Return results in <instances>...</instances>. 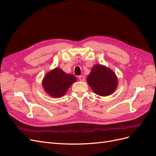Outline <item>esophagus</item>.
<instances>
[{"label": "esophagus", "mask_w": 156, "mask_h": 156, "mask_svg": "<svg viewBox=\"0 0 156 156\" xmlns=\"http://www.w3.org/2000/svg\"><path fill=\"white\" fill-rule=\"evenodd\" d=\"M79 79L81 81H84V77L83 76V75H80V76L79 77Z\"/></svg>", "instance_id": "34e87169"}]
</instances>
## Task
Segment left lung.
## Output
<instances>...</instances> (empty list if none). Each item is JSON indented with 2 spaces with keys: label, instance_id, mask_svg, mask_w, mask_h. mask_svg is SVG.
<instances>
[{
  "label": "left lung",
  "instance_id": "left-lung-1",
  "mask_svg": "<svg viewBox=\"0 0 156 156\" xmlns=\"http://www.w3.org/2000/svg\"><path fill=\"white\" fill-rule=\"evenodd\" d=\"M87 83L92 90L101 96L112 94L118 84L115 73L101 65H95L92 68L87 77Z\"/></svg>",
  "mask_w": 156,
  "mask_h": 156
}]
</instances>
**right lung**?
Listing matches in <instances>:
<instances>
[{"label": "right lung", "mask_w": 156, "mask_h": 156, "mask_svg": "<svg viewBox=\"0 0 156 156\" xmlns=\"http://www.w3.org/2000/svg\"><path fill=\"white\" fill-rule=\"evenodd\" d=\"M75 81L76 78L73 75L66 73L57 68L47 73L43 81V87L50 96L59 98L64 95Z\"/></svg>", "instance_id": "add662e5"}]
</instances>
